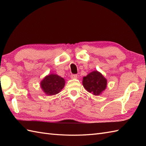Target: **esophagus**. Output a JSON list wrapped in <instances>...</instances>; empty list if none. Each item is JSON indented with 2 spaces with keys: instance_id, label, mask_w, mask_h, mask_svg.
Masks as SVG:
<instances>
[{
  "instance_id": "34e87169",
  "label": "esophagus",
  "mask_w": 146,
  "mask_h": 146,
  "mask_svg": "<svg viewBox=\"0 0 146 146\" xmlns=\"http://www.w3.org/2000/svg\"><path fill=\"white\" fill-rule=\"evenodd\" d=\"M70 77L72 78V79H76V78H77V74H71Z\"/></svg>"
}]
</instances>
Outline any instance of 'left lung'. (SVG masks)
<instances>
[{"instance_id": "1", "label": "left lung", "mask_w": 146, "mask_h": 146, "mask_svg": "<svg viewBox=\"0 0 146 146\" xmlns=\"http://www.w3.org/2000/svg\"><path fill=\"white\" fill-rule=\"evenodd\" d=\"M83 84L88 92L99 95L106 89L107 80L100 73L94 71L83 78Z\"/></svg>"}]
</instances>
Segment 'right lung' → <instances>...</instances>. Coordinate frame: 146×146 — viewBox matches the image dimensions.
Returning <instances> with one entry per match:
<instances>
[{"label": "right lung", "mask_w": 146, "mask_h": 146, "mask_svg": "<svg viewBox=\"0 0 146 146\" xmlns=\"http://www.w3.org/2000/svg\"><path fill=\"white\" fill-rule=\"evenodd\" d=\"M65 86V80L57 74L46 76L41 82V88L47 95H55Z\"/></svg>", "instance_id": "obj_1"}]
</instances>
